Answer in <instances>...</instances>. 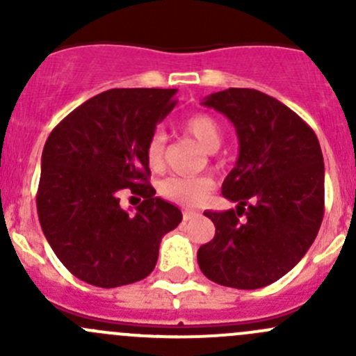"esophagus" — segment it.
Wrapping results in <instances>:
<instances>
[{"mask_svg": "<svg viewBox=\"0 0 356 356\" xmlns=\"http://www.w3.org/2000/svg\"><path fill=\"white\" fill-rule=\"evenodd\" d=\"M200 213H196V211H184L182 213V218H184V222L188 220H195V218H198Z\"/></svg>", "mask_w": 356, "mask_h": 356, "instance_id": "esophagus-1", "label": "esophagus"}]
</instances>
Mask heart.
I'll list each match as a JSON object with an SVG mask.
<instances>
[{
  "label": "heart",
  "instance_id": "obj_1",
  "mask_svg": "<svg viewBox=\"0 0 356 356\" xmlns=\"http://www.w3.org/2000/svg\"><path fill=\"white\" fill-rule=\"evenodd\" d=\"M184 131L208 153L220 148L224 131L220 122L208 113H195L182 124ZM146 161L152 170H161L165 163V136L153 132L146 145ZM213 189V182L208 177H186V175H170L160 184V195L163 198L182 204V207H198L207 200Z\"/></svg>",
  "mask_w": 356,
  "mask_h": 356
}]
</instances>
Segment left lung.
I'll return each mask as SVG.
<instances>
[{"instance_id": "obj_1", "label": "left lung", "mask_w": 356, "mask_h": 356, "mask_svg": "<svg viewBox=\"0 0 356 356\" xmlns=\"http://www.w3.org/2000/svg\"><path fill=\"white\" fill-rule=\"evenodd\" d=\"M239 139L222 195L236 210L204 211L215 236L198 250L201 272L236 289H258L286 275L312 246L324 218V156L307 122L257 89L229 88L204 98Z\"/></svg>"}]
</instances>
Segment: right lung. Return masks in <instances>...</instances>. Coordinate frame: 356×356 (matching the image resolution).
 <instances>
[{"label":"right lung","mask_w":356,"mask_h":356,"mask_svg":"<svg viewBox=\"0 0 356 356\" xmlns=\"http://www.w3.org/2000/svg\"><path fill=\"white\" fill-rule=\"evenodd\" d=\"M177 89H108L51 131L41 158L38 215L58 260L81 281L117 288L148 277L167 232L182 213L156 198L146 145L175 106ZM125 188L143 196L136 214Z\"/></svg>","instance_id":"obj_1"}]
</instances>
